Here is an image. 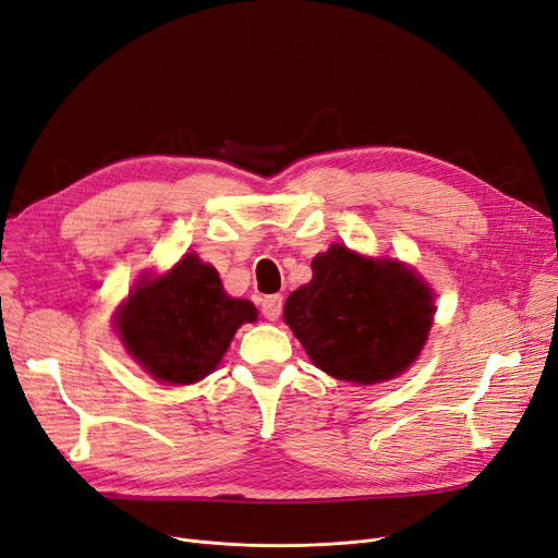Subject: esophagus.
<instances>
[{
	"instance_id": "1",
	"label": "esophagus",
	"mask_w": 558,
	"mask_h": 558,
	"mask_svg": "<svg viewBox=\"0 0 558 558\" xmlns=\"http://www.w3.org/2000/svg\"><path fill=\"white\" fill-rule=\"evenodd\" d=\"M281 308H283V298H281V295H267V298H263V302H260L263 316H265L267 320H272V323L281 316Z\"/></svg>"
}]
</instances>
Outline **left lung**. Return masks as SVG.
I'll use <instances>...</instances> for the list:
<instances>
[{"instance_id":"obj_1","label":"left lung","mask_w":558,"mask_h":558,"mask_svg":"<svg viewBox=\"0 0 558 558\" xmlns=\"http://www.w3.org/2000/svg\"><path fill=\"white\" fill-rule=\"evenodd\" d=\"M308 283L286 300L283 320L308 360L337 380L387 383L423 350L433 291L412 267L331 244L311 260Z\"/></svg>"}]
</instances>
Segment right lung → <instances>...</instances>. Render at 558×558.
Listing matches in <instances>:
<instances>
[{"instance_id": "add662e5", "label": "right lung", "mask_w": 558, "mask_h": 558, "mask_svg": "<svg viewBox=\"0 0 558 558\" xmlns=\"http://www.w3.org/2000/svg\"><path fill=\"white\" fill-rule=\"evenodd\" d=\"M256 318V306L229 298L215 267L196 254H185L160 277L142 275L114 314L128 354L167 385L204 380L238 327Z\"/></svg>"}]
</instances>
